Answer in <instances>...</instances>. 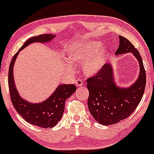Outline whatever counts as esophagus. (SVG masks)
<instances>
[{
    "instance_id": "1",
    "label": "esophagus",
    "mask_w": 154,
    "mask_h": 154,
    "mask_svg": "<svg viewBox=\"0 0 154 154\" xmlns=\"http://www.w3.org/2000/svg\"><path fill=\"white\" fill-rule=\"evenodd\" d=\"M76 85H77V87L82 86V85H83V81L81 79L78 78L77 79V80H76Z\"/></svg>"
}]
</instances>
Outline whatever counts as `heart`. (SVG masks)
Wrapping results in <instances>:
<instances>
[{"mask_svg": "<svg viewBox=\"0 0 154 154\" xmlns=\"http://www.w3.org/2000/svg\"><path fill=\"white\" fill-rule=\"evenodd\" d=\"M102 44L89 42L77 48L72 53L71 57L76 62L85 64V71L88 75H93L99 71L107 58L106 51H100Z\"/></svg>", "mask_w": 154, "mask_h": 154, "instance_id": "b5f03b06", "label": "heart"}]
</instances>
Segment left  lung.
<instances>
[{
  "instance_id": "8db88e82",
  "label": "left lung",
  "mask_w": 154,
  "mask_h": 154,
  "mask_svg": "<svg viewBox=\"0 0 154 154\" xmlns=\"http://www.w3.org/2000/svg\"><path fill=\"white\" fill-rule=\"evenodd\" d=\"M116 54L132 52L140 64V75L128 88H118L113 80L112 66L105 64L92 77L87 79L89 90L88 108L102 125L116 124L133 113L141 100L146 88V75L140 53L125 37L120 36Z\"/></svg>"
}]
</instances>
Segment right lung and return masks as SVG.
<instances>
[{
	"label": "right lung",
	"mask_w": 154,
	"mask_h": 154,
	"mask_svg": "<svg viewBox=\"0 0 154 154\" xmlns=\"http://www.w3.org/2000/svg\"><path fill=\"white\" fill-rule=\"evenodd\" d=\"M52 34H42L28 39L13 57L8 71V88L12 104L18 113L26 121L36 126L52 128L61 120L64 110L65 101L76 91L75 85H60L54 93L45 101L41 103H30L20 97L16 90L14 79V65L18 54L24 47L34 42H47L52 40Z\"/></svg>",
	"instance_id": "right-lung-1"
}]
</instances>
